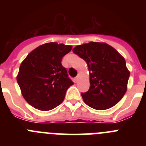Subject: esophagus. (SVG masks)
<instances>
[{
  "mask_svg": "<svg viewBox=\"0 0 146 146\" xmlns=\"http://www.w3.org/2000/svg\"><path fill=\"white\" fill-rule=\"evenodd\" d=\"M79 78H80V76L79 75H77V77H76L75 78H74V81H75V82H78V80H79Z\"/></svg>",
  "mask_w": 146,
  "mask_h": 146,
  "instance_id": "1",
  "label": "esophagus"
}]
</instances>
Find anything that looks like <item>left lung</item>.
<instances>
[{
	"instance_id": "1",
	"label": "left lung",
	"mask_w": 146,
	"mask_h": 146,
	"mask_svg": "<svg viewBox=\"0 0 146 146\" xmlns=\"http://www.w3.org/2000/svg\"><path fill=\"white\" fill-rule=\"evenodd\" d=\"M72 51L86 62L89 71L91 86L81 94L84 102L98 110L115 105L124 96L130 75L124 58L104 42L77 45Z\"/></svg>"
}]
</instances>
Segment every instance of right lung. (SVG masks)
<instances>
[{"instance_id":"add662e5","label":"right lung","mask_w":146,"mask_h":146,"mask_svg":"<svg viewBox=\"0 0 146 146\" xmlns=\"http://www.w3.org/2000/svg\"><path fill=\"white\" fill-rule=\"evenodd\" d=\"M71 45L49 42L32 50L20 64L17 81L25 101L47 111L64 101L66 90L74 84L61 64Z\"/></svg>"}]
</instances>
